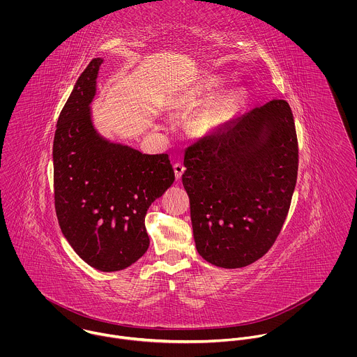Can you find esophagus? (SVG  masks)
<instances>
[{
  "label": "esophagus",
  "instance_id": "obj_1",
  "mask_svg": "<svg viewBox=\"0 0 357 357\" xmlns=\"http://www.w3.org/2000/svg\"><path fill=\"white\" fill-rule=\"evenodd\" d=\"M173 169H174V174H176V178H177V180H180V178H181V176H183V173H184V170H185L184 165H181V163H174Z\"/></svg>",
  "mask_w": 357,
  "mask_h": 357
}]
</instances>
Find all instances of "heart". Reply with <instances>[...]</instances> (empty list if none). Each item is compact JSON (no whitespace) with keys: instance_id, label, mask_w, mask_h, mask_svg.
Wrapping results in <instances>:
<instances>
[{"instance_id":"obj_1","label":"heart","mask_w":357,"mask_h":357,"mask_svg":"<svg viewBox=\"0 0 357 357\" xmlns=\"http://www.w3.org/2000/svg\"><path fill=\"white\" fill-rule=\"evenodd\" d=\"M221 79L215 75H202L192 82L181 86L172 96L170 105L174 109L190 111L206 102L218 88ZM241 104L236 92H225L207 102L195 119V126L199 133H213L227 125Z\"/></svg>"}]
</instances>
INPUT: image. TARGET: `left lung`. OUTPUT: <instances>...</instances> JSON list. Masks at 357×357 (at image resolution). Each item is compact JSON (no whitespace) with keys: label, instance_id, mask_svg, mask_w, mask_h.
Segmentation results:
<instances>
[{"label":"left lung","instance_id":"1","mask_svg":"<svg viewBox=\"0 0 357 357\" xmlns=\"http://www.w3.org/2000/svg\"><path fill=\"white\" fill-rule=\"evenodd\" d=\"M198 253L227 269L250 265L275 243L291 202L298 143L291 108L272 100L184 153Z\"/></svg>","mask_w":357,"mask_h":357}]
</instances>
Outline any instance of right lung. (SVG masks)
Wrapping results in <instances>:
<instances>
[{
	"instance_id": "obj_1",
	"label": "right lung",
	"mask_w": 357,
	"mask_h": 357,
	"mask_svg": "<svg viewBox=\"0 0 357 357\" xmlns=\"http://www.w3.org/2000/svg\"><path fill=\"white\" fill-rule=\"evenodd\" d=\"M104 59H93L64 104L53 140L54 208L60 229L88 265L115 272L150 246L146 214L173 184L167 153H142L99 133L92 108Z\"/></svg>"
}]
</instances>
